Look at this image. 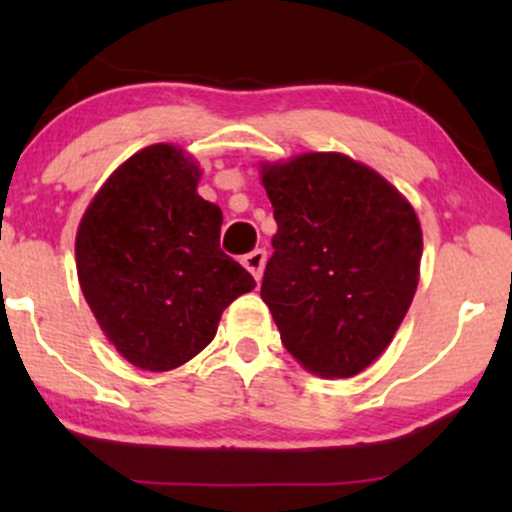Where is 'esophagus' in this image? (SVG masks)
Instances as JSON below:
<instances>
[{
  "instance_id": "34e87169",
  "label": "esophagus",
  "mask_w": 512,
  "mask_h": 512,
  "mask_svg": "<svg viewBox=\"0 0 512 512\" xmlns=\"http://www.w3.org/2000/svg\"><path fill=\"white\" fill-rule=\"evenodd\" d=\"M264 264H267V252L264 250H252L250 255H245L243 257V267L248 269V272L255 276V281L257 284H260V279H262V272H264Z\"/></svg>"
}]
</instances>
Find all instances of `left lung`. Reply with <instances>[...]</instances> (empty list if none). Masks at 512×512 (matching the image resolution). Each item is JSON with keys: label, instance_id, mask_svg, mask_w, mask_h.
I'll use <instances>...</instances> for the list:
<instances>
[{"label": "left lung", "instance_id": "obj_1", "mask_svg": "<svg viewBox=\"0 0 512 512\" xmlns=\"http://www.w3.org/2000/svg\"><path fill=\"white\" fill-rule=\"evenodd\" d=\"M274 255L262 279L289 354L354 378L390 346L421 276L419 216L378 170L339 151L262 161Z\"/></svg>", "mask_w": 512, "mask_h": 512}]
</instances>
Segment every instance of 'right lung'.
<instances>
[{"mask_svg": "<svg viewBox=\"0 0 512 512\" xmlns=\"http://www.w3.org/2000/svg\"><path fill=\"white\" fill-rule=\"evenodd\" d=\"M202 168L175 144L120 163L76 231V276L117 354L163 373L207 349L255 279L219 248L223 214L197 195Z\"/></svg>", "mask_w": 512, "mask_h": 512, "instance_id": "1", "label": "right lung"}]
</instances>
